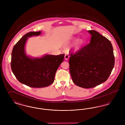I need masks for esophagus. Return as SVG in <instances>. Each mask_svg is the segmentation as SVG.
Returning <instances> with one entry per match:
<instances>
[{"label":"esophagus","mask_w":125,"mask_h":125,"mask_svg":"<svg viewBox=\"0 0 125 125\" xmlns=\"http://www.w3.org/2000/svg\"><path fill=\"white\" fill-rule=\"evenodd\" d=\"M69 55H68V54H65V60H67L69 59Z\"/></svg>","instance_id":"34e87169"}]
</instances>
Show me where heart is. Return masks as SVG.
<instances>
[{
  "label": "heart",
  "mask_w": 125,
  "mask_h": 125,
  "mask_svg": "<svg viewBox=\"0 0 125 125\" xmlns=\"http://www.w3.org/2000/svg\"><path fill=\"white\" fill-rule=\"evenodd\" d=\"M77 37H73L72 38L71 41L72 42H74L77 40ZM83 44H84V40L83 39H80L78 40L77 41L75 42V43L73 46V50L74 51H79L83 46Z\"/></svg>",
  "instance_id": "1"
}]
</instances>
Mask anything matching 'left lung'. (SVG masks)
Segmentation results:
<instances>
[{
	"label": "left lung",
	"mask_w": 125,
	"mask_h": 125,
	"mask_svg": "<svg viewBox=\"0 0 125 125\" xmlns=\"http://www.w3.org/2000/svg\"><path fill=\"white\" fill-rule=\"evenodd\" d=\"M90 42L74 54H70L69 71L75 85L92 88L105 82L115 63L111 42L95 30H88Z\"/></svg>",
	"instance_id": "left-lung-1"
}]
</instances>
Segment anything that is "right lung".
Masks as SVG:
<instances>
[{"instance_id":"obj_1","label":"right lung","mask_w":125,"mask_h":125,"mask_svg":"<svg viewBox=\"0 0 125 125\" xmlns=\"http://www.w3.org/2000/svg\"><path fill=\"white\" fill-rule=\"evenodd\" d=\"M41 31L25 34L14 46L12 52V71L19 82L32 88H42L53 83L56 72L64 59L65 54L44 55L32 58L25 52L28 37L39 36Z\"/></svg>"}]
</instances>
